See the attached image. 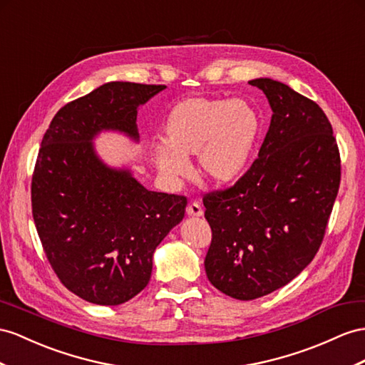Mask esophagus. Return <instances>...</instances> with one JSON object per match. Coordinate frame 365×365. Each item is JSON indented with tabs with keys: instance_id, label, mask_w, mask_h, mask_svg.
Here are the masks:
<instances>
[{
	"instance_id": "34e87169",
	"label": "esophagus",
	"mask_w": 365,
	"mask_h": 365,
	"mask_svg": "<svg viewBox=\"0 0 365 365\" xmlns=\"http://www.w3.org/2000/svg\"><path fill=\"white\" fill-rule=\"evenodd\" d=\"M186 214H188V216H191V217H200V216H203V210H202V207L199 203H190L188 207H186Z\"/></svg>"
}]
</instances>
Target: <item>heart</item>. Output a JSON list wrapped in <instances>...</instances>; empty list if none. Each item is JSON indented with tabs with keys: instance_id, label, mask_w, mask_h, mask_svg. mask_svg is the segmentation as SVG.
I'll return each instance as SVG.
<instances>
[{
	"instance_id": "heart-1",
	"label": "heart",
	"mask_w": 365,
	"mask_h": 365,
	"mask_svg": "<svg viewBox=\"0 0 365 365\" xmlns=\"http://www.w3.org/2000/svg\"><path fill=\"white\" fill-rule=\"evenodd\" d=\"M262 120L244 100L192 97L175 105L163 125V143L153 158L166 179L190 173L186 158L197 154L210 183L227 186L245 174L257 146Z\"/></svg>"
}]
</instances>
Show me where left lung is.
Instances as JSON below:
<instances>
[{"label": "left lung", "mask_w": 365, "mask_h": 365, "mask_svg": "<svg viewBox=\"0 0 365 365\" xmlns=\"http://www.w3.org/2000/svg\"><path fill=\"white\" fill-rule=\"evenodd\" d=\"M273 110L259 157L235 186L203 197L210 282L239 301L287 285L321 247L341 182L333 129L314 101L272 78L248 81Z\"/></svg>", "instance_id": "obj_1"}]
</instances>
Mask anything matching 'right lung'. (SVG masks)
Here are the masks:
<instances>
[{"instance_id": "add662e5", "label": "right lung", "mask_w": 365, "mask_h": 365, "mask_svg": "<svg viewBox=\"0 0 365 365\" xmlns=\"http://www.w3.org/2000/svg\"><path fill=\"white\" fill-rule=\"evenodd\" d=\"M166 86L110 81L63 106L43 137L32 214L61 284L97 305H120L148 285L158 244L185 216L183 195L149 191L129 168L101 160V133L138 142L137 110Z\"/></svg>"}]
</instances>
